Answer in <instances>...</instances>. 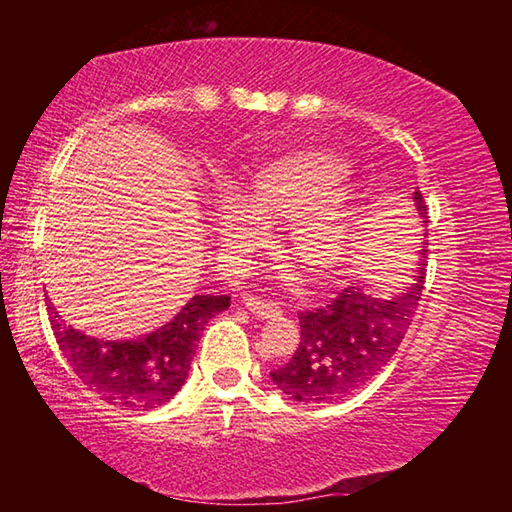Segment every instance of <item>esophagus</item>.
<instances>
[{
  "mask_svg": "<svg viewBox=\"0 0 512 512\" xmlns=\"http://www.w3.org/2000/svg\"><path fill=\"white\" fill-rule=\"evenodd\" d=\"M244 305L250 311V314L257 316V318H275L280 316V305L273 300H262V298H255V296H246L244 298Z\"/></svg>",
  "mask_w": 512,
  "mask_h": 512,
  "instance_id": "34e87169",
  "label": "esophagus"
}]
</instances>
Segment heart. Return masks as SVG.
<instances>
[{
  "instance_id": "1",
  "label": "heart",
  "mask_w": 512,
  "mask_h": 512,
  "mask_svg": "<svg viewBox=\"0 0 512 512\" xmlns=\"http://www.w3.org/2000/svg\"><path fill=\"white\" fill-rule=\"evenodd\" d=\"M350 164L327 149H293L250 173L246 198L225 194L214 212L228 262H241L268 241V221L287 225L289 255L314 282L341 277L357 253L366 201L345 185Z\"/></svg>"
}]
</instances>
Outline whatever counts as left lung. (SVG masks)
<instances>
[{
	"instance_id": "left-lung-1",
	"label": "left lung",
	"mask_w": 512,
	"mask_h": 512,
	"mask_svg": "<svg viewBox=\"0 0 512 512\" xmlns=\"http://www.w3.org/2000/svg\"><path fill=\"white\" fill-rule=\"evenodd\" d=\"M413 201L427 228L422 194L413 192ZM424 255L427 248H422ZM422 289L424 262L411 287L395 296H375L366 287H348L329 305L300 311V343L293 357L271 372L273 384L302 404L339 402L359 391L400 348Z\"/></svg>"
}]
</instances>
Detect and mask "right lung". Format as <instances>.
Returning <instances> with one entry per match:
<instances>
[{
	"label": "right lung",
	"mask_w": 512,
	"mask_h": 512,
	"mask_svg": "<svg viewBox=\"0 0 512 512\" xmlns=\"http://www.w3.org/2000/svg\"><path fill=\"white\" fill-rule=\"evenodd\" d=\"M228 307L230 296H194L155 332L103 341L65 325L47 302L56 343L72 370L103 402L131 411L158 409L180 391L205 325Z\"/></svg>",
	"instance_id": "add662e5"
}]
</instances>
